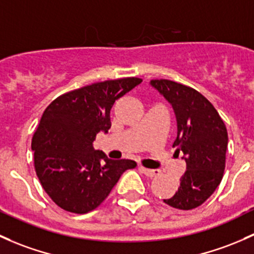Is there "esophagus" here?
Here are the masks:
<instances>
[{
	"label": "esophagus",
	"instance_id": "34e87169",
	"mask_svg": "<svg viewBox=\"0 0 254 254\" xmlns=\"http://www.w3.org/2000/svg\"><path fill=\"white\" fill-rule=\"evenodd\" d=\"M140 172L142 173V174H145L146 176H149V178L158 176L161 174V172H159L158 169H147V168H143V167H140Z\"/></svg>",
	"mask_w": 254,
	"mask_h": 254
}]
</instances>
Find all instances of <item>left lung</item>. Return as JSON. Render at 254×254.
<instances>
[{"label":"left lung","mask_w":254,"mask_h":254,"mask_svg":"<svg viewBox=\"0 0 254 254\" xmlns=\"http://www.w3.org/2000/svg\"><path fill=\"white\" fill-rule=\"evenodd\" d=\"M149 85L174 111L176 137L173 147L183 152L186 162L178 191L163 201L178 209H193L212 196L223 179L228 148L226 127L212 103L192 87L167 79L151 80Z\"/></svg>","instance_id":"8db88e82"}]
</instances>
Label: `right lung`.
Returning <instances> with one entry per match:
<instances>
[{
  "mask_svg": "<svg viewBox=\"0 0 254 254\" xmlns=\"http://www.w3.org/2000/svg\"><path fill=\"white\" fill-rule=\"evenodd\" d=\"M138 78L107 80L66 92L45 109L34 134L36 175L46 193L66 212L84 214L102 203L120 175L136 167L93 148L111 129L114 102L141 84Z\"/></svg>",
  "mask_w": 254,
  "mask_h": 254,
  "instance_id": "obj_1",
  "label": "right lung"
}]
</instances>
